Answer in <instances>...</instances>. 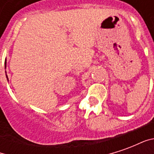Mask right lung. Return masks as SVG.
<instances>
[{
	"label": "right lung",
	"mask_w": 154,
	"mask_h": 154,
	"mask_svg": "<svg viewBox=\"0 0 154 154\" xmlns=\"http://www.w3.org/2000/svg\"><path fill=\"white\" fill-rule=\"evenodd\" d=\"M5 65H6V61H5ZM5 67H6V66H5ZM6 77H7V76H6ZM7 78H8V77H7Z\"/></svg>",
	"instance_id": "right-lung-1"
}]
</instances>
